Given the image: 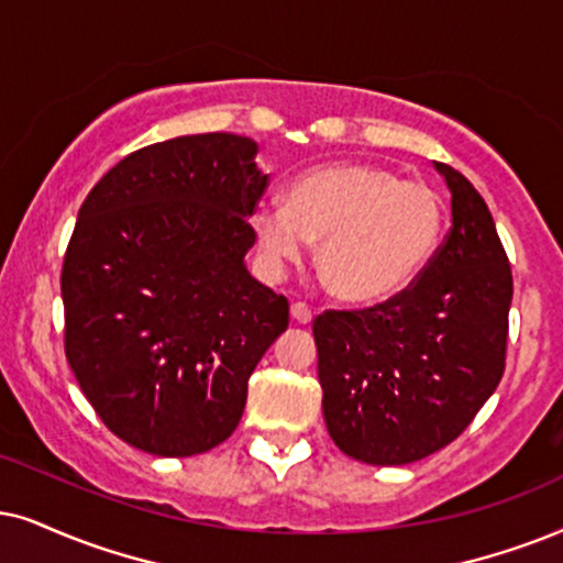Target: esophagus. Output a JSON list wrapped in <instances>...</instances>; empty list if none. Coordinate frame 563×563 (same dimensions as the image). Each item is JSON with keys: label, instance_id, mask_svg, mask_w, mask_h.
I'll return each instance as SVG.
<instances>
[{"label": "esophagus", "instance_id": "34e87169", "mask_svg": "<svg viewBox=\"0 0 563 563\" xmlns=\"http://www.w3.org/2000/svg\"><path fill=\"white\" fill-rule=\"evenodd\" d=\"M290 317H294L298 324H309L311 322V309L306 303L296 301L294 306H290Z\"/></svg>", "mask_w": 563, "mask_h": 563}]
</instances>
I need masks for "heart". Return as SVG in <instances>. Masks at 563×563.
Masks as SVG:
<instances>
[{"instance_id":"b5f03b06","label":"heart","mask_w":563,"mask_h":563,"mask_svg":"<svg viewBox=\"0 0 563 563\" xmlns=\"http://www.w3.org/2000/svg\"><path fill=\"white\" fill-rule=\"evenodd\" d=\"M444 220L437 189L374 163L340 161L298 176L288 202H262L254 231L273 269L298 262L319 241L317 267L332 296L372 306L402 294L421 275Z\"/></svg>"}]
</instances>
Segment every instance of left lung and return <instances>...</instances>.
I'll use <instances>...</instances> for the list:
<instances>
[{"label":"left lung","instance_id":"1","mask_svg":"<svg viewBox=\"0 0 563 563\" xmlns=\"http://www.w3.org/2000/svg\"><path fill=\"white\" fill-rule=\"evenodd\" d=\"M452 229L402 294L314 319L327 431L347 457L408 465L471 426L504 374L511 267L488 205L460 170Z\"/></svg>","mask_w":563,"mask_h":563}]
</instances>
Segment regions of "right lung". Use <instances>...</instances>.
Returning <instances> with one entry per match:
<instances>
[{"label":"right lung","instance_id":"obj_1","mask_svg":"<svg viewBox=\"0 0 563 563\" xmlns=\"http://www.w3.org/2000/svg\"><path fill=\"white\" fill-rule=\"evenodd\" d=\"M257 142L187 134L119 161L85 197L62 267L64 353L126 444L191 457L236 431L288 298L249 275L267 189Z\"/></svg>","mask_w":563,"mask_h":563}]
</instances>
